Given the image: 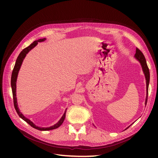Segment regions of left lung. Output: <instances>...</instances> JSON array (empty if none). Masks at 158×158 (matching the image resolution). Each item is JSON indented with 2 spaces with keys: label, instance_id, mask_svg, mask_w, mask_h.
<instances>
[{
  "label": "left lung",
  "instance_id": "obj_1",
  "mask_svg": "<svg viewBox=\"0 0 158 158\" xmlns=\"http://www.w3.org/2000/svg\"><path fill=\"white\" fill-rule=\"evenodd\" d=\"M135 57L138 61L140 62V63L142 66V70H143V72H144V74L145 75L146 81V98L145 104L146 105L147 99H148V85H149V83H150V71H149V69H148V67L144 55H143L140 49H138V48H136V54L135 55ZM128 127H127V128H128Z\"/></svg>",
  "mask_w": 158,
  "mask_h": 158
}]
</instances>
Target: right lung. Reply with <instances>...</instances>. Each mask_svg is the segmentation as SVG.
<instances>
[{"label":"right lung","mask_w":158,"mask_h":158,"mask_svg":"<svg viewBox=\"0 0 158 158\" xmlns=\"http://www.w3.org/2000/svg\"><path fill=\"white\" fill-rule=\"evenodd\" d=\"M45 40H46L45 38H44V39H40V40L33 41L30 46L27 47L26 48L23 49L21 51L20 55H18V58L16 59V63H15V65H14V69H13V71H12V76H11V87H12V90L14 106V107H15V109H16V111L18 114L19 115V117H20L21 118H22L23 121H25L27 123L29 124V125L31 127H32L33 128L37 129V130H39V131H44L53 130V129H55V128H57L58 127H59L62 125V124H63V123L64 120V118H65L66 109L65 110V111L63 114V117H61V118L55 124V125H52L51 127H40L36 126L34 123H33V122H31L30 120V119H28V118H27L26 117L23 116V114L20 111V109H19V108H18V103H17V98H16V81H17L18 74V73H19V70H20V69L21 65L22 64V62L26 57V55L28 53V52L31 51L33 48V47H35L37 45L38 42L44 41H45Z\"/></svg>","instance_id":"1"}]
</instances>
